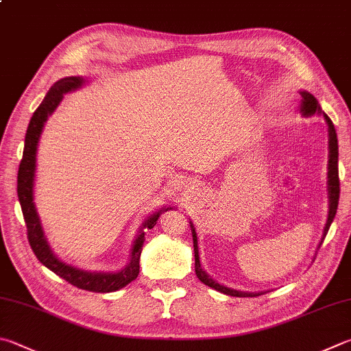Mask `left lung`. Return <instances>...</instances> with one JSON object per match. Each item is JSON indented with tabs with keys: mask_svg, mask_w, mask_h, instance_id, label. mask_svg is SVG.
Instances as JSON below:
<instances>
[{
	"mask_svg": "<svg viewBox=\"0 0 351 351\" xmlns=\"http://www.w3.org/2000/svg\"><path fill=\"white\" fill-rule=\"evenodd\" d=\"M301 95V106H299V113L302 114V117H313V114H322L324 119H326L327 127H328V164H327V190H328V216H327V222H326V227H324V233H322V238L319 245L317 248L321 247L324 238L327 237V232L331 226V222H333L335 216H336V210H337V202H339V173H337V135H336V129L333 123H331V119L327 117L326 113L322 112L319 103H317V99L307 90H301L299 92ZM190 228H192V237H193V252H195V271H196V276L199 279L201 282H204L208 287H212V289L218 290L221 293H224V295L228 296H234V298H253V296H259V295H264L265 291H242V290H234L230 289V287H226L219 282L213 281L212 278H210L206 271L202 270L201 263H199V250H197V237H196V232H195V227H193V222L190 221Z\"/></svg>",
	"mask_w": 351,
	"mask_h": 351,
	"instance_id": "8db88e82",
	"label": "left lung"
}]
</instances>
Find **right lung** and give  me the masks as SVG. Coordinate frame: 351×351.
<instances>
[{"mask_svg": "<svg viewBox=\"0 0 351 351\" xmlns=\"http://www.w3.org/2000/svg\"><path fill=\"white\" fill-rule=\"evenodd\" d=\"M86 82L87 80L82 78V76H66V78L58 80L52 87H50V90L47 92L46 97H44L43 103L35 110L34 117H32L29 123L27 132H25L23 159L20 164V170H18V199H20L25 226H27L29 244L38 261H40L43 265H46L49 270L56 273L60 278L66 279L69 284L78 287V289L95 293H110L123 289V287H125L129 282L135 281L139 273V258H141L143 245L145 241V228H154L161 213L175 208V206H164L162 208H159L158 212L152 213L149 218L143 222L135 241H133L129 263H127V265L123 267L121 270H82L75 265L62 263V261L53 253L52 248H50L46 233H44L40 215H38L35 206L34 187L38 143H40L44 124H46L50 114L56 110V107L60 106L62 98H64V95L78 90V88L86 84Z\"/></svg>", "mask_w": 351, "mask_h": 351, "instance_id": "1", "label": "right lung"}]
</instances>
